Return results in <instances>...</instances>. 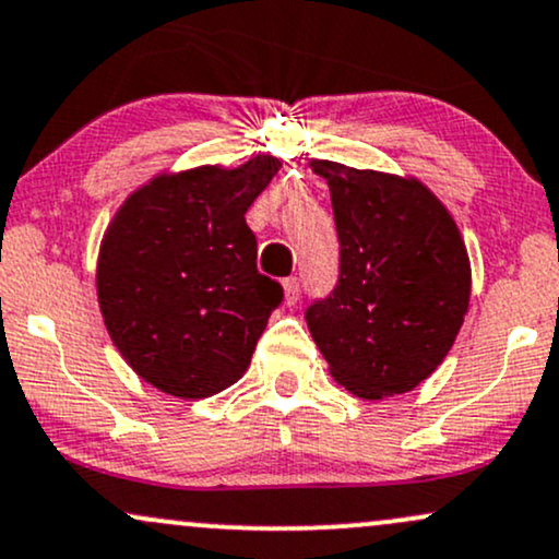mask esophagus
<instances>
[{
  "instance_id": "34e87169",
  "label": "esophagus",
  "mask_w": 559,
  "mask_h": 559,
  "mask_svg": "<svg viewBox=\"0 0 559 559\" xmlns=\"http://www.w3.org/2000/svg\"><path fill=\"white\" fill-rule=\"evenodd\" d=\"M284 299H286L288 307L297 305V299H299V281L297 278H286L284 281Z\"/></svg>"
}]
</instances>
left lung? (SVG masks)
Instances as JSON below:
<instances>
[{
    "label": "left lung",
    "instance_id": "obj_1",
    "mask_svg": "<svg viewBox=\"0 0 559 559\" xmlns=\"http://www.w3.org/2000/svg\"><path fill=\"white\" fill-rule=\"evenodd\" d=\"M341 241L333 297L307 309L328 372L356 399L408 393L442 365L472 299L459 224L416 177L312 158Z\"/></svg>",
    "mask_w": 559,
    "mask_h": 559
}]
</instances>
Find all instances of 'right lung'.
Masks as SVG:
<instances>
[{
  "instance_id": "add662e5",
  "label": "right lung",
  "mask_w": 559,
  "mask_h": 559,
  "mask_svg": "<svg viewBox=\"0 0 559 559\" xmlns=\"http://www.w3.org/2000/svg\"><path fill=\"white\" fill-rule=\"evenodd\" d=\"M284 160L160 171L114 213L96 292L114 346L174 399H211L250 367L284 288L258 273L245 213Z\"/></svg>"
}]
</instances>
